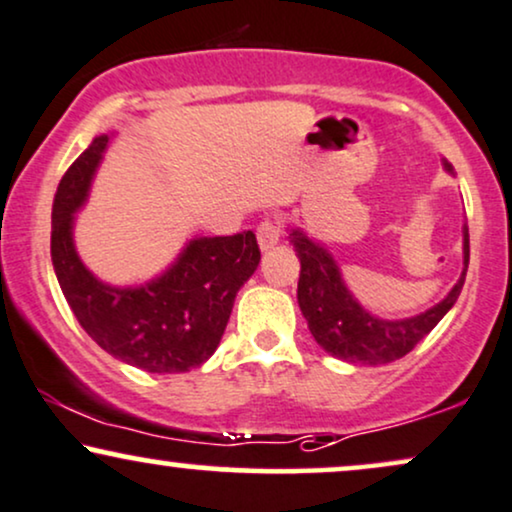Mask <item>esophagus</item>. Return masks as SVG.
<instances>
[{
    "label": "esophagus",
    "instance_id": "34e87169",
    "mask_svg": "<svg viewBox=\"0 0 512 512\" xmlns=\"http://www.w3.org/2000/svg\"><path fill=\"white\" fill-rule=\"evenodd\" d=\"M281 238V224L279 219H264L260 226H257V243H260L262 250L274 248Z\"/></svg>",
    "mask_w": 512,
    "mask_h": 512
}]
</instances>
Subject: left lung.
Here are the masks:
<instances>
[{"label":"left lung","instance_id":"left-lung-1","mask_svg":"<svg viewBox=\"0 0 512 512\" xmlns=\"http://www.w3.org/2000/svg\"><path fill=\"white\" fill-rule=\"evenodd\" d=\"M446 171H453L451 164L443 162ZM300 260L298 279V305L310 326V334L326 353L338 360L357 362V365H386L408 355L422 341L443 315L455 305L463 291L467 264H470V233L463 229V274L451 293L420 312L405 319H379L362 307L348 291L341 269L331 252L322 243L305 236L300 229L288 233Z\"/></svg>","mask_w":512,"mask_h":512}]
</instances>
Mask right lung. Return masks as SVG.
Listing matches in <instances>:
<instances>
[{
  "instance_id": "add662e5",
  "label": "right lung",
  "mask_w": 512,
  "mask_h": 512,
  "mask_svg": "<svg viewBox=\"0 0 512 512\" xmlns=\"http://www.w3.org/2000/svg\"><path fill=\"white\" fill-rule=\"evenodd\" d=\"M112 135H95L59 181L52 205V264L66 303L85 334L116 360L152 374L200 367L217 350L233 300L260 264L252 231L190 238L176 262L143 286L97 279L73 245V219Z\"/></svg>"
}]
</instances>
